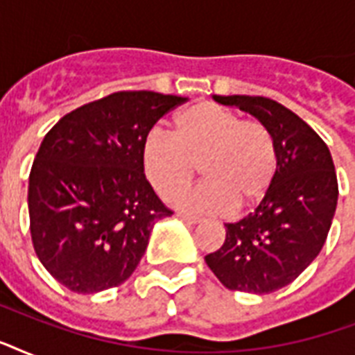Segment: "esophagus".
I'll use <instances>...</instances> for the list:
<instances>
[{"label": "esophagus", "instance_id": "esophagus-1", "mask_svg": "<svg viewBox=\"0 0 355 355\" xmlns=\"http://www.w3.org/2000/svg\"><path fill=\"white\" fill-rule=\"evenodd\" d=\"M177 217H178V219H182L184 223H189V225H195V223L200 221V217L191 216V214H186V211H178Z\"/></svg>", "mask_w": 355, "mask_h": 355}]
</instances>
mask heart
<instances>
[{"instance_id": "heart-1", "label": "heart", "mask_w": 355, "mask_h": 355, "mask_svg": "<svg viewBox=\"0 0 355 355\" xmlns=\"http://www.w3.org/2000/svg\"><path fill=\"white\" fill-rule=\"evenodd\" d=\"M141 166L150 186L166 197L188 186L199 166L205 182L175 195L173 202L228 214L254 208L267 197L278 171V149L265 123L202 101L178 114L173 134L156 128L145 136Z\"/></svg>"}]
</instances>
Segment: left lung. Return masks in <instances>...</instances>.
<instances>
[{"label":"left lung","mask_w":355,"mask_h":355,"mask_svg":"<svg viewBox=\"0 0 355 355\" xmlns=\"http://www.w3.org/2000/svg\"><path fill=\"white\" fill-rule=\"evenodd\" d=\"M265 123L276 139L278 171L252 214L227 223L223 247L205 256L232 291H278L308 267L330 232L339 186L330 149L295 112L269 97L214 96Z\"/></svg>","instance_id":"1"}]
</instances>
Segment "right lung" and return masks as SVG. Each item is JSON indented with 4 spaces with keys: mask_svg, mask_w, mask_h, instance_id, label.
Listing matches in <instances>:
<instances>
[{
    "mask_svg": "<svg viewBox=\"0 0 355 355\" xmlns=\"http://www.w3.org/2000/svg\"><path fill=\"white\" fill-rule=\"evenodd\" d=\"M188 99L114 92L75 108L46 134L29 175L33 247L69 291L121 286L150 228L169 210L145 178L141 145L155 123Z\"/></svg>",
    "mask_w": 355,
    "mask_h": 355,
    "instance_id": "right-lung-1",
    "label": "right lung"
}]
</instances>
